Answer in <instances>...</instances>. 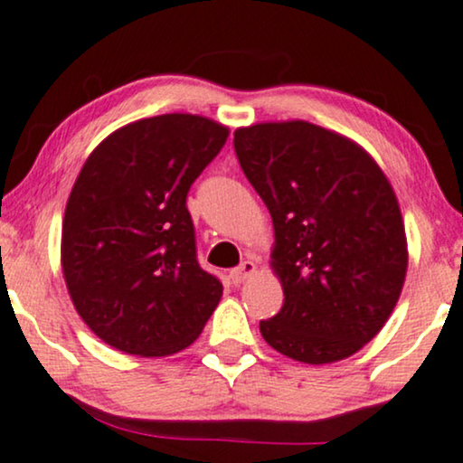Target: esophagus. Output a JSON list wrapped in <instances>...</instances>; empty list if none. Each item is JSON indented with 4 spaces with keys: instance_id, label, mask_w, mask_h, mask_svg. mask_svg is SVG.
Returning a JSON list of instances; mask_svg holds the SVG:
<instances>
[{
    "instance_id": "34e87169",
    "label": "esophagus",
    "mask_w": 463,
    "mask_h": 463,
    "mask_svg": "<svg viewBox=\"0 0 463 463\" xmlns=\"http://www.w3.org/2000/svg\"><path fill=\"white\" fill-rule=\"evenodd\" d=\"M250 275H255V264H253V261L247 260V261H242V264L238 268L230 270V281L233 285H241V283L247 281Z\"/></svg>"
}]
</instances>
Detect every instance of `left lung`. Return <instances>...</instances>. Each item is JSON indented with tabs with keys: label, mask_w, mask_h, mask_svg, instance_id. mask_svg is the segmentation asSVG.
I'll return each instance as SVG.
<instances>
[{
	"label": "left lung",
	"mask_w": 463,
	"mask_h": 463,
	"mask_svg": "<svg viewBox=\"0 0 463 463\" xmlns=\"http://www.w3.org/2000/svg\"><path fill=\"white\" fill-rule=\"evenodd\" d=\"M233 147L275 225L285 300L260 322L261 336L300 363L352 356L380 333L406 281L391 182L361 146L302 119L238 128Z\"/></svg>",
	"instance_id": "left-lung-1"
}]
</instances>
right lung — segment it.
Segmentation results:
<instances>
[{"label":"right lung","instance_id":"right-lung-1","mask_svg":"<svg viewBox=\"0 0 463 463\" xmlns=\"http://www.w3.org/2000/svg\"><path fill=\"white\" fill-rule=\"evenodd\" d=\"M227 135L208 118L165 113L111 133L85 161L66 203L61 270L74 309L107 345L175 354L219 305L186 195Z\"/></svg>","mask_w":463,"mask_h":463}]
</instances>
